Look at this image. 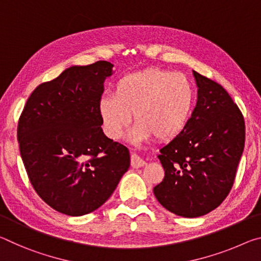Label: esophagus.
I'll return each mask as SVG.
<instances>
[{"label":"esophagus","instance_id":"34e87169","mask_svg":"<svg viewBox=\"0 0 261 261\" xmlns=\"http://www.w3.org/2000/svg\"><path fill=\"white\" fill-rule=\"evenodd\" d=\"M130 165L133 166V168H141V166H144V165H146V162H144L142 159H140L139 156H136V155H132V159H130Z\"/></svg>","mask_w":261,"mask_h":261}]
</instances>
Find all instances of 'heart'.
Instances as JSON below:
<instances>
[{
  "label": "heart",
  "mask_w": 261,
  "mask_h": 261,
  "mask_svg": "<svg viewBox=\"0 0 261 261\" xmlns=\"http://www.w3.org/2000/svg\"><path fill=\"white\" fill-rule=\"evenodd\" d=\"M193 89L185 76L149 68L123 76L115 83L113 96L98 104L102 128L112 140L121 138L133 114L138 140L155 135L166 141L176 138L189 122L193 109Z\"/></svg>",
  "instance_id": "1"
}]
</instances>
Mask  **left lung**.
Segmentation results:
<instances>
[{
  "mask_svg": "<svg viewBox=\"0 0 261 261\" xmlns=\"http://www.w3.org/2000/svg\"><path fill=\"white\" fill-rule=\"evenodd\" d=\"M198 101L180 134L161 148L165 176L153 187L164 208L182 217L214 211L233 185L245 143L244 117L221 84L193 71Z\"/></svg>",
  "mask_w": 261,
  "mask_h": 261,
  "instance_id": "1",
  "label": "left lung"
}]
</instances>
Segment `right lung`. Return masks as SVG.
Instances as JSON below:
<instances>
[{"mask_svg": "<svg viewBox=\"0 0 261 261\" xmlns=\"http://www.w3.org/2000/svg\"><path fill=\"white\" fill-rule=\"evenodd\" d=\"M113 65L74 66L29 97L17 127L19 151L34 191L62 214L99 208L129 168L128 149L101 129L98 104Z\"/></svg>", "mask_w": 261, "mask_h": 261, "instance_id": "right-lung-1", "label": "right lung"}]
</instances>
